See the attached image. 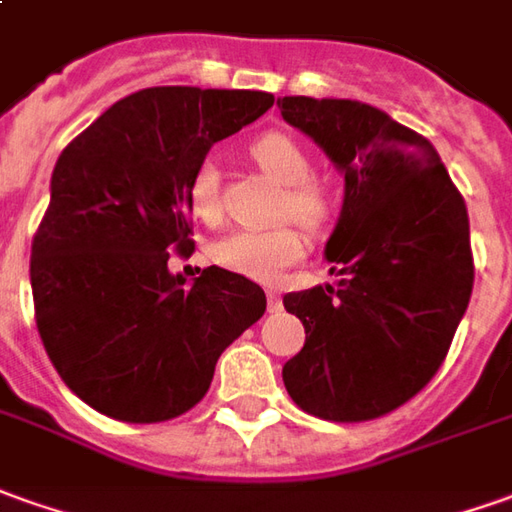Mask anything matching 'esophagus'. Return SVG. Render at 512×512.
I'll return each instance as SVG.
<instances>
[{
  "instance_id": "34e87169",
  "label": "esophagus",
  "mask_w": 512,
  "mask_h": 512,
  "mask_svg": "<svg viewBox=\"0 0 512 512\" xmlns=\"http://www.w3.org/2000/svg\"><path fill=\"white\" fill-rule=\"evenodd\" d=\"M267 309H270V312H278V309H281V295H278L276 290L267 292Z\"/></svg>"
}]
</instances>
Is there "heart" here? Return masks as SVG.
Returning <instances> with one entry per match:
<instances>
[{
    "label": "heart",
    "mask_w": 512,
    "mask_h": 512,
    "mask_svg": "<svg viewBox=\"0 0 512 512\" xmlns=\"http://www.w3.org/2000/svg\"><path fill=\"white\" fill-rule=\"evenodd\" d=\"M250 155L270 178L284 183V197L278 209L281 217H292L306 228L326 225L331 214L329 195L312 178V158L306 155L301 144L281 130H267L253 142ZM186 200L200 222L217 225L222 220L220 172L214 167V161L197 164L186 186ZM211 253H214V262L231 273L253 278V281H276L290 264L298 262L306 253V239L298 225L281 222L267 231H234V234L222 236Z\"/></svg>",
    "instance_id": "b5f03b06"
}]
</instances>
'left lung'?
I'll use <instances>...</instances> for the list:
<instances>
[{
  "label": "left lung",
  "instance_id": "left-lung-1",
  "mask_svg": "<svg viewBox=\"0 0 512 512\" xmlns=\"http://www.w3.org/2000/svg\"><path fill=\"white\" fill-rule=\"evenodd\" d=\"M343 169L345 200L326 259L337 287L287 292L306 329L284 365L303 412L359 424L407 404L438 373L474 287L463 195L421 133L354 100H278Z\"/></svg>",
  "mask_w": 512,
  "mask_h": 512
}]
</instances>
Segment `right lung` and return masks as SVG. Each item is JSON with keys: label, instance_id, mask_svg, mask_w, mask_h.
I'll use <instances>...</instances> for the list:
<instances>
[{"label": "right lung", "instance_id": "add662e5", "mask_svg": "<svg viewBox=\"0 0 512 512\" xmlns=\"http://www.w3.org/2000/svg\"><path fill=\"white\" fill-rule=\"evenodd\" d=\"M267 91L155 86L111 105L52 172L33 236L35 326L66 387L108 418L161 424L206 396L220 354L267 309L250 278L167 270L195 253L186 186Z\"/></svg>", "mask_w": 512, "mask_h": 512}]
</instances>
